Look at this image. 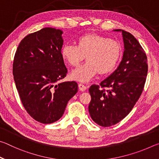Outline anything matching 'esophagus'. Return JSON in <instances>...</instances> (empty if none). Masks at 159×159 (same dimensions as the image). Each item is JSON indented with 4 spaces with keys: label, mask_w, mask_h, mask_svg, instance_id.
Segmentation results:
<instances>
[{
    "label": "esophagus",
    "mask_w": 159,
    "mask_h": 159,
    "mask_svg": "<svg viewBox=\"0 0 159 159\" xmlns=\"http://www.w3.org/2000/svg\"><path fill=\"white\" fill-rule=\"evenodd\" d=\"M79 88L80 91H85L86 90V86L84 85L82 83H79Z\"/></svg>",
    "instance_id": "esophagus-1"
}]
</instances>
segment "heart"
Masks as SVG:
<instances>
[{
	"instance_id": "heart-1",
	"label": "heart",
	"mask_w": 159,
	"mask_h": 159,
	"mask_svg": "<svg viewBox=\"0 0 159 159\" xmlns=\"http://www.w3.org/2000/svg\"><path fill=\"white\" fill-rule=\"evenodd\" d=\"M121 45L109 37L97 34H87L76 40V46L66 45L61 51V57L70 66L76 67L86 57L87 63L72 72L71 78L88 82L97 74H111L119 61Z\"/></svg>"
}]
</instances>
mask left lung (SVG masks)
<instances>
[{
    "instance_id": "1",
    "label": "left lung",
    "mask_w": 159,
    "mask_h": 159,
    "mask_svg": "<svg viewBox=\"0 0 159 159\" xmlns=\"http://www.w3.org/2000/svg\"><path fill=\"white\" fill-rule=\"evenodd\" d=\"M122 31L125 50L119 66L98 85L89 88L88 110L92 119L103 127L123 120L136 104L143 91L148 72L147 57L133 35Z\"/></svg>"
}]
</instances>
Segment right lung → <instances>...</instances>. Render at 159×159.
Returning a JSON list of instances; mask_svg holds the SVG:
<instances>
[{"instance_id": "obj_1", "label": "right lung", "mask_w": 159, "mask_h": 159, "mask_svg": "<svg viewBox=\"0 0 159 159\" xmlns=\"http://www.w3.org/2000/svg\"><path fill=\"white\" fill-rule=\"evenodd\" d=\"M62 31L45 27L21 40L12 66L16 88L24 107L34 118L49 124L62 116L78 92L76 81L56 84L66 76L61 55Z\"/></svg>"}]
</instances>
